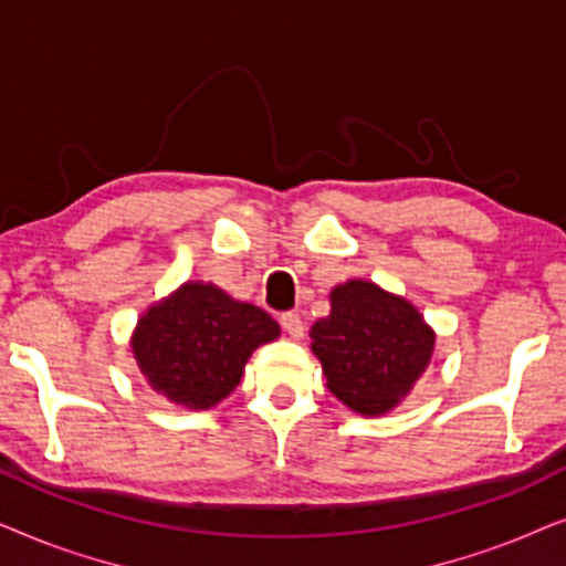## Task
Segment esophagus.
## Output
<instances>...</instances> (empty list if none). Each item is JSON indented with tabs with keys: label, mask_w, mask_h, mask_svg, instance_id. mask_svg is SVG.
Wrapping results in <instances>:
<instances>
[{
	"label": "esophagus",
	"mask_w": 566,
	"mask_h": 566,
	"mask_svg": "<svg viewBox=\"0 0 566 566\" xmlns=\"http://www.w3.org/2000/svg\"><path fill=\"white\" fill-rule=\"evenodd\" d=\"M279 323H282V328L287 331V334H290L292 338H303V334H305V323H303V318H300L297 313H284L282 318H279Z\"/></svg>",
	"instance_id": "1"
}]
</instances>
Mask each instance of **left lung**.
<instances>
[{"label":"left lung","mask_w":566,"mask_h":566,"mask_svg":"<svg viewBox=\"0 0 566 566\" xmlns=\"http://www.w3.org/2000/svg\"><path fill=\"white\" fill-rule=\"evenodd\" d=\"M311 338L331 394L365 417L406 398L434 349L417 307L365 279L331 290V313L313 323Z\"/></svg>","instance_id":"1"}]
</instances>
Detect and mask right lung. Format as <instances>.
Instances as JSON below:
<instances>
[{
  "instance_id": "add662e5",
  "label": "right lung",
  "mask_w": 566,
  "mask_h": 566,
  "mask_svg": "<svg viewBox=\"0 0 566 566\" xmlns=\"http://www.w3.org/2000/svg\"><path fill=\"white\" fill-rule=\"evenodd\" d=\"M279 323L220 287L186 282L142 315L132 352L157 394L186 409H212L238 388L255 346L274 342Z\"/></svg>"
}]
</instances>
